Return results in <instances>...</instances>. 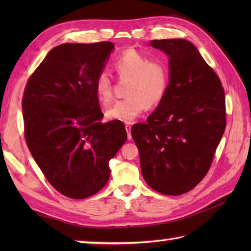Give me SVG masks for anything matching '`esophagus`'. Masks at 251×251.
Wrapping results in <instances>:
<instances>
[{
    "label": "esophagus",
    "mask_w": 251,
    "mask_h": 251,
    "mask_svg": "<svg viewBox=\"0 0 251 251\" xmlns=\"http://www.w3.org/2000/svg\"><path fill=\"white\" fill-rule=\"evenodd\" d=\"M125 129L127 131V137H128V139H131V134H130V129H131V126L129 124H126L125 125Z\"/></svg>",
    "instance_id": "34e87169"
}]
</instances>
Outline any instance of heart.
I'll use <instances>...</instances> for the list:
<instances>
[{
    "label": "heart",
    "mask_w": 251,
    "mask_h": 251,
    "mask_svg": "<svg viewBox=\"0 0 251 251\" xmlns=\"http://www.w3.org/2000/svg\"><path fill=\"white\" fill-rule=\"evenodd\" d=\"M113 70L121 81L129 79L126 88L127 98L116 101L105 111L111 121L130 123L146 108H153L163 100L169 84V70L162 60H151L135 50H127L116 57ZM95 93L102 104L113 99V83L105 72L98 74Z\"/></svg>",
    "instance_id": "1"
}]
</instances>
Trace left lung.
Masks as SVG:
<instances>
[{
    "instance_id": "1",
    "label": "left lung",
    "mask_w": 251,
    "mask_h": 251,
    "mask_svg": "<svg viewBox=\"0 0 251 251\" xmlns=\"http://www.w3.org/2000/svg\"><path fill=\"white\" fill-rule=\"evenodd\" d=\"M169 58V84L147 123L131 127L146 182L165 195H181L210 168L226 129L220 78L191 42L153 40Z\"/></svg>"
}]
</instances>
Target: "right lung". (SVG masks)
Returning a JSON list of instances; mask_svg holds the SVG:
<instances>
[{
    "mask_svg": "<svg viewBox=\"0 0 251 251\" xmlns=\"http://www.w3.org/2000/svg\"><path fill=\"white\" fill-rule=\"evenodd\" d=\"M114 44L56 46L36 68L23 97L25 138L45 178L67 197L82 200L106 184L109 161L127 139L121 121L101 122L95 93Z\"/></svg>",
    "mask_w": 251,
    "mask_h": 251,
    "instance_id": "add662e5",
    "label": "right lung"
}]
</instances>
